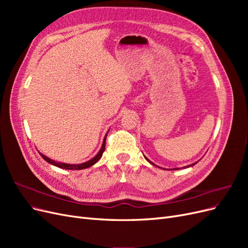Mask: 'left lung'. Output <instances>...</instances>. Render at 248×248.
<instances>
[{"mask_svg":"<svg viewBox=\"0 0 248 248\" xmlns=\"http://www.w3.org/2000/svg\"><path fill=\"white\" fill-rule=\"evenodd\" d=\"M151 163H152V162H151ZM196 163H197V162H196ZM196 163H193V164H196ZM193 164H191V166H193ZM191 166H190V167H191Z\"/></svg>","mask_w":248,"mask_h":248,"instance_id":"8db88e82","label":"left lung"}]
</instances>
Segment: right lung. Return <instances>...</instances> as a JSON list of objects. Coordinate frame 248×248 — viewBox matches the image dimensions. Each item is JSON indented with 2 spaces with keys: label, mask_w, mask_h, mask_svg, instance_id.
I'll return each instance as SVG.
<instances>
[{
  "label": "right lung",
  "mask_w": 248,
  "mask_h": 248,
  "mask_svg": "<svg viewBox=\"0 0 248 248\" xmlns=\"http://www.w3.org/2000/svg\"><path fill=\"white\" fill-rule=\"evenodd\" d=\"M106 140H107V136H106V138H104V140H103V144H102V147L100 149V151L98 152V154H97L94 157L93 159L89 160V161H87L85 163H80V164H67V163H62V162H56L55 160L49 159L48 157L44 156L43 154H41V153H39V154L41 155V157H42L44 160H46L48 163L54 164V166H56L58 168L65 169V170H82V169H87V168H90L91 166H93L94 163H96L97 161H98L101 158L102 153L104 152V149H106Z\"/></svg>",
  "instance_id": "obj_1"
}]
</instances>
